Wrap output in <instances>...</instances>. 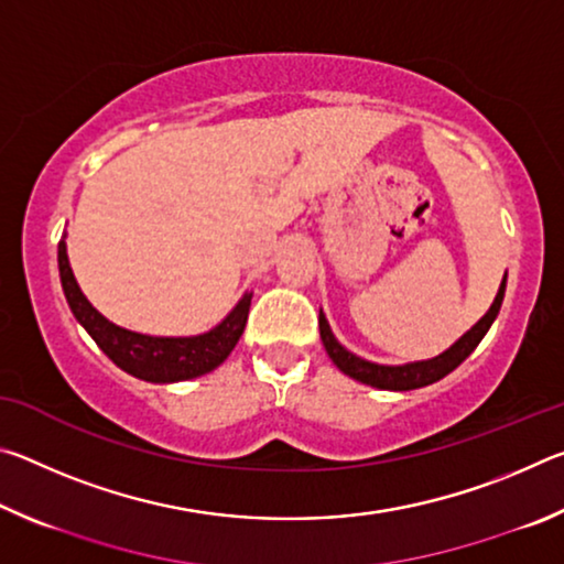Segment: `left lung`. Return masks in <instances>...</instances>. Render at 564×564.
<instances>
[{
  "mask_svg": "<svg viewBox=\"0 0 564 564\" xmlns=\"http://www.w3.org/2000/svg\"><path fill=\"white\" fill-rule=\"evenodd\" d=\"M505 285H508V273L502 275V283L498 289V295H495L492 305L488 313L475 323V326L463 333L451 348L443 350L441 356L427 358V360H413V362H400V366H386V362H376V360H366L356 356V352L348 350L343 343L333 336L330 323L326 318V313H318V326H321V340L326 346V352L330 360L336 362L340 373H346L348 378L358 380V383L373 386L380 390H415V388H425L431 383H437V380L445 378L447 373L460 366V362L470 356V352L477 348V343L485 338V333L490 330V326L498 318L500 305L505 299Z\"/></svg>",
  "mask_w": 564,
  "mask_h": 564,
  "instance_id": "left-lung-1",
  "label": "left lung"
}]
</instances>
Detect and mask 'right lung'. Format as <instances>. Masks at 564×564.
<instances>
[{"label": "right lung", "mask_w": 564, "mask_h": 564, "mask_svg": "<svg viewBox=\"0 0 564 564\" xmlns=\"http://www.w3.org/2000/svg\"><path fill=\"white\" fill-rule=\"evenodd\" d=\"M59 279L66 303L82 328L121 370L147 383H178L212 373L221 366L241 338L253 299V291H246L221 323L198 336H149L121 328L94 308L74 279L66 253V234L59 241Z\"/></svg>", "instance_id": "1"}]
</instances>
